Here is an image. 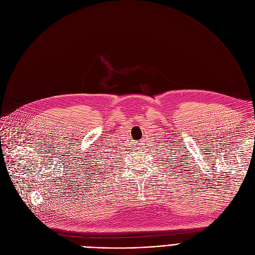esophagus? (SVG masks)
Returning a JSON list of instances; mask_svg holds the SVG:
<instances>
[{
  "label": "esophagus",
  "mask_w": 255,
  "mask_h": 255,
  "mask_svg": "<svg viewBox=\"0 0 255 255\" xmlns=\"http://www.w3.org/2000/svg\"><path fill=\"white\" fill-rule=\"evenodd\" d=\"M142 142H143V141H140V143H139V146H140V148H142V147H141V145H142V144H143V143H142Z\"/></svg>",
  "instance_id": "obj_1"
}]
</instances>
